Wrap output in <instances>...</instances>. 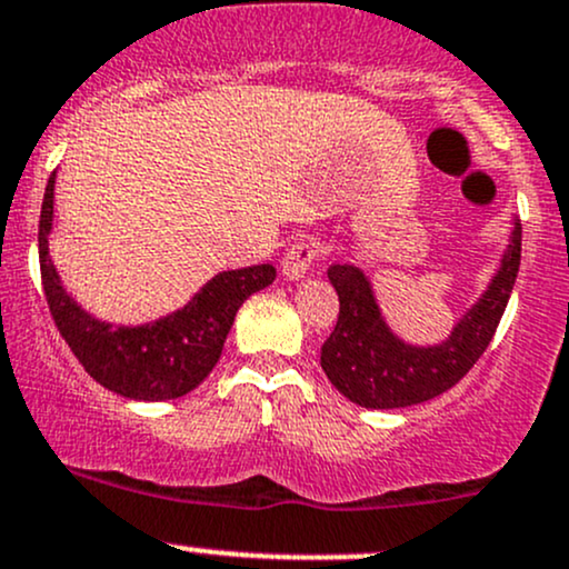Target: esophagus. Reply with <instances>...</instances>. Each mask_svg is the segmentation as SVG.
Returning a JSON list of instances; mask_svg holds the SVG:
<instances>
[{
  "mask_svg": "<svg viewBox=\"0 0 569 569\" xmlns=\"http://www.w3.org/2000/svg\"><path fill=\"white\" fill-rule=\"evenodd\" d=\"M321 248L316 240H299L289 248L283 256V274L289 280H302L305 272L310 270V264L318 259Z\"/></svg>",
  "mask_w": 569,
  "mask_h": 569,
  "instance_id": "1",
  "label": "esophagus"
}]
</instances>
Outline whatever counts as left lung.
<instances>
[{
    "label": "left lung",
    "instance_id": "8db88e82",
    "mask_svg": "<svg viewBox=\"0 0 569 569\" xmlns=\"http://www.w3.org/2000/svg\"><path fill=\"white\" fill-rule=\"evenodd\" d=\"M518 264L521 221L516 218L510 246L489 289L440 346H410L399 340L380 316L367 274L353 264H332L327 274L340 297V316L321 346L323 372L342 397L361 408L395 410L440 397L457 386L489 348L508 308Z\"/></svg>",
    "mask_w": 569,
    "mask_h": 569
}]
</instances>
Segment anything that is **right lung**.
I'll return each mask as SVG.
<instances>
[{
	"label": "right lung",
	"mask_w": 569,
	"mask_h": 569,
	"mask_svg": "<svg viewBox=\"0 0 569 569\" xmlns=\"http://www.w3.org/2000/svg\"><path fill=\"white\" fill-rule=\"evenodd\" d=\"M53 183L48 178L40 210V272L48 308L61 337L83 370L104 389L140 402L178 399L197 389L216 361L232 329L237 310L256 291L274 280L272 264L242 267L218 272L174 313L142 327H112L86 313L61 286L51 256L48 234L53 229Z\"/></svg>",
	"instance_id": "obj_1"
}]
</instances>
